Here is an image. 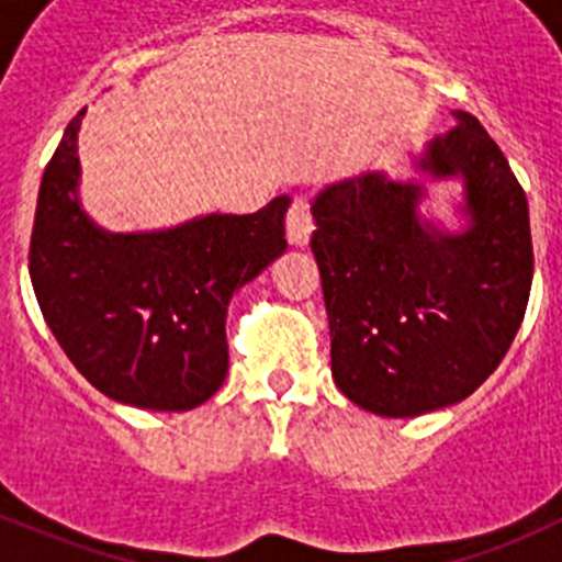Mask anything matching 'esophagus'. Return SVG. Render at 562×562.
<instances>
[{
    "mask_svg": "<svg viewBox=\"0 0 562 562\" xmlns=\"http://www.w3.org/2000/svg\"><path fill=\"white\" fill-rule=\"evenodd\" d=\"M315 231V220H312V207L306 200L292 202L290 213H286V238L290 245L304 247L310 245V236Z\"/></svg>",
    "mask_w": 562,
    "mask_h": 562,
    "instance_id": "esophagus-1",
    "label": "esophagus"
}]
</instances>
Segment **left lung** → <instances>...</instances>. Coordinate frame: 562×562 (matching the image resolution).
Masks as SVG:
<instances>
[{
    "instance_id": "obj_1",
    "label": "left lung",
    "mask_w": 562,
    "mask_h": 562,
    "mask_svg": "<svg viewBox=\"0 0 562 562\" xmlns=\"http://www.w3.org/2000/svg\"><path fill=\"white\" fill-rule=\"evenodd\" d=\"M419 160L464 182L467 231L419 216L422 182L360 173L317 193L312 233L331 376L355 405L419 416L467 400L513 346L532 290L529 205L498 143L470 112Z\"/></svg>"
}]
</instances>
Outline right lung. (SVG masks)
<instances>
[{"mask_svg": "<svg viewBox=\"0 0 562 562\" xmlns=\"http://www.w3.org/2000/svg\"><path fill=\"white\" fill-rule=\"evenodd\" d=\"M83 112L69 121L38 188L27 256L38 306L64 355L109 400L191 411L225 382L233 292L286 250L290 196L171 231H101L78 205Z\"/></svg>", "mask_w": 562, "mask_h": 562, "instance_id": "right-lung-1", "label": "right lung"}]
</instances>
